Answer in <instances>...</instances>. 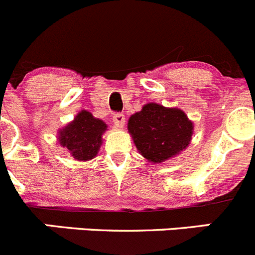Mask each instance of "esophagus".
<instances>
[{"label":"esophagus","mask_w":255,"mask_h":255,"mask_svg":"<svg viewBox=\"0 0 255 255\" xmlns=\"http://www.w3.org/2000/svg\"><path fill=\"white\" fill-rule=\"evenodd\" d=\"M113 121L114 124H115L116 128L121 129V128H124V125H125V115H124V114H115V115L113 116Z\"/></svg>","instance_id":"obj_1"}]
</instances>
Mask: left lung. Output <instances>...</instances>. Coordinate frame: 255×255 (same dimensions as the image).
I'll use <instances>...</instances> for the list:
<instances>
[{
	"mask_svg": "<svg viewBox=\"0 0 255 255\" xmlns=\"http://www.w3.org/2000/svg\"><path fill=\"white\" fill-rule=\"evenodd\" d=\"M128 130L140 154L150 162H164L189 146L193 121L178 108L149 103L128 121Z\"/></svg>",
	"mask_w": 255,
	"mask_h": 255,
	"instance_id": "1",
	"label": "left lung"
}]
</instances>
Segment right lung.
<instances>
[{
	"label": "right lung",
	"instance_id": "obj_1",
	"mask_svg": "<svg viewBox=\"0 0 255 255\" xmlns=\"http://www.w3.org/2000/svg\"><path fill=\"white\" fill-rule=\"evenodd\" d=\"M108 125L86 110H81L71 123L59 130V144L77 161H87L98 155Z\"/></svg>",
	"mask_w": 255,
	"mask_h": 255
}]
</instances>
